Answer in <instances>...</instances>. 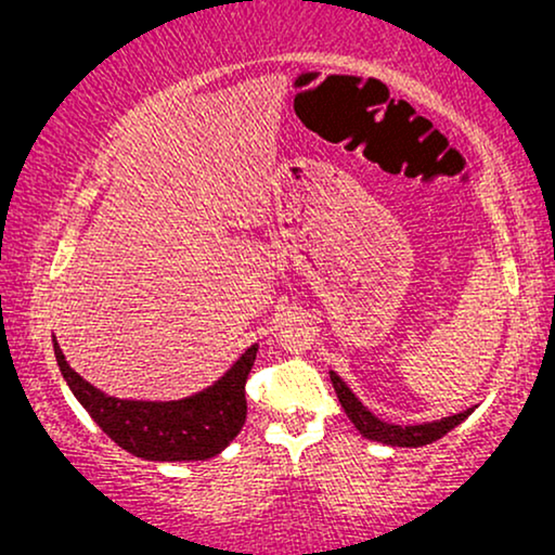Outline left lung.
I'll return each mask as SVG.
<instances>
[{
    "instance_id": "8db88e82",
    "label": "left lung",
    "mask_w": 555,
    "mask_h": 555,
    "mask_svg": "<svg viewBox=\"0 0 555 555\" xmlns=\"http://www.w3.org/2000/svg\"><path fill=\"white\" fill-rule=\"evenodd\" d=\"M331 382H333V389L338 393L340 406H344V412L348 414V420H351L356 424V429H359L366 439H371V442H382L391 447L431 444L437 442V439H442L447 431H452L457 424L465 422L467 416L475 412L473 406V409H465V412L442 416V420H435V422L391 424V422L378 420L374 412H369V406H363V401L348 389V384L336 374V371H331Z\"/></svg>"
}]
</instances>
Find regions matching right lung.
Listing matches in <instances>:
<instances>
[{
  "label": "right lung",
  "instance_id": "obj_1",
  "mask_svg": "<svg viewBox=\"0 0 555 555\" xmlns=\"http://www.w3.org/2000/svg\"><path fill=\"white\" fill-rule=\"evenodd\" d=\"M60 374L75 399L86 406L98 427L118 447L151 462L209 460L240 435L247 420L245 384L253 369L257 344L247 348L224 376L192 397L173 401L118 399L86 382L70 369L65 353L52 336Z\"/></svg>",
  "mask_w": 555,
  "mask_h": 555
}]
</instances>
